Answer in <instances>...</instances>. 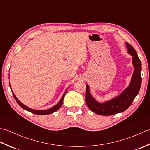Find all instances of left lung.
I'll list each match as a JSON object with an SVG mask.
<instances>
[{"instance_id":"1","label":"left lung","mask_w":150,"mask_h":150,"mask_svg":"<svg viewBox=\"0 0 150 150\" xmlns=\"http://www.w3.org/2000/svg\"><path fill=\"white\" fill-rule=\"evenodd\" d=\"M126 45L128 53L132 57V64L134 67L128 86L118 96L104 103H99L92 96L90 92V86L86 85V103L91 111L98 115H112L123 112L130 106L139 93L141 85V62L133 47L128 42H126Z\"/></svg>"}]
</instances>
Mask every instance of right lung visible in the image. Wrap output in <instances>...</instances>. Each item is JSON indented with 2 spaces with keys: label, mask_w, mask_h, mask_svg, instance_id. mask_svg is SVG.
Segmentation results:
<instances>
[{
  "label": "right lung",
  "mask_w": 150,
  "mask_h": 150,
  "mask_svg": "<svg viewBox=\"0 0 150 150\" xmlns=\"http://www.w3.org/2000/svg\"><path fill=\"white\" fill-rule=\"evenodd\" d=\"M9 86H10L11 90V92H12V94H13V97L15 98V100L17 101V103H18V104L19 105V106H20L22 108H23V109L25 110L30 111V112L32 113H34V114L40 115H49V114L52 113L53 112H55V111L58 110L59 108H60V106H62V104L63 103L64 98V96H65V95H66V91H67V90H68V89H67V90L65 91V92H64V93L62 97H61V98H60V101L59 102V103H57L56 105H55V106H53L52 108H50V109L45 110H33V109H31V108H30L29 107L25 106V105L22 104L21 102L19 101L18 100V98H17V97L15 96V95L14 94L13 91L12 89H11V86H10V84H9Z\"/></svg>",
  "instance_id": "1"
}]
</instances>
